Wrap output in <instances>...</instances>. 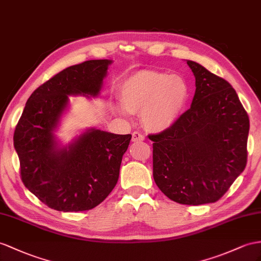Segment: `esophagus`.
<instances>
[{
    "instance_id": "34e87169",
    "label": "esophagus",
    "mask_w": 261,
    "mask_h": 261,
    "mask_svg": "<svg viewBox=\"0 0 261 261\" xmlns=\"http://www.w3.org/2000/svg\"><path fill=\"white\" fill-rule=\"evenodd\" d=\"M143 140H144V137H143L142 133H140V132H138V131L132 133V141H133V142L143 141Z\"/></svg>"
}]
</instances>
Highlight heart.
<instances>
[{
  "instance_id": "obj_1",
  "label": "heart",
  "mask_w": 261,
  "mask_h": 261,
  "mask_svg": "<svg viewBox=\"0 0 261 261\" xmlns=\"http://www.w3.org/2000/svg\"><path fill=\"white\" fill-rule=\"evenodd\" d=\"M191 95L188 82L178 75L142 70L126 78L120 87L122 113L142 112V123L153 132L171 128L181 118Z\"/></svg>"
}]
</instances>
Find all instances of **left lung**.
I'll return each mask as SVG.
<instances>
[{
	"instance_id": "8db88e82",
	"label": "left lung",
	"mask_w": 261,
	"mask_h": 261,
	"mask_svg": "<svg viewBox=\"0 0 261 261\" xmlns=\"http://www.w3.org/2000/svg\"><path fill=\"white\" fill-rule=\"evenodd\" d=\"M188 65L196 86L191 108L149 139L159 189L176 203L202 205L217 202L245 170L249 117L227 80Z\"/></svg>"
}]
</instances>
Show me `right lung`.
I'll return each mask as SVG.
<instances>
[{
	"instance_id": "1",
	"label": "right lung",
	"mask_w": 261,
	"mask_h": 261,
	"mask_svg": "<svg viewBox=\"0 0 261 261\" xmlns=\"http://www.w3.org/2000/svg\"><path fill=\"white\" fill-rule=\"evenodd\" d=\"M108 59L67 67L32 93L14 131L21 178L41 202L59 212L92 210L110 194L131 135L90 129L65 148L54 131L68 96L96 97Z\"/></svg>"
}]
</instances>
